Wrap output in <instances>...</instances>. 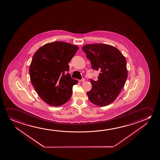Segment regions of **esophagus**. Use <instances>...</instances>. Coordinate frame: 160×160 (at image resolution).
<instances>
[{
	"label": "esophagus",
	"instance_id": "1",
	"mask_svg": "<svg viewBox=\"0 0 160 160\" xmlns=\"http://www.w3.org/2000/svg\"><path fill=\"white\" fill-rule=\"evenodd\" d=\"M85 81V79H82L81 80H79V81H80V82H84Z\"/></svg>",
	"mask_w": 160,
	"mask_h": 160
}]
</instances>
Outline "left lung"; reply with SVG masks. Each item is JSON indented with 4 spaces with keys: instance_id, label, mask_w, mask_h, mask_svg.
Segmentation results:
<instances>
[{
    "instance_id": "8db88e82",
    "label": "left lung",
    "mask_w": 160,
    "mask_h": 160,
    "mask_svg": "<svg viewBox=\"0 0 160 160\" xmlns=\"http://www.w3.org/2000/svg\"><path fill=\"white\" fill-rule=\"evenodd\" d=\"M92 68L100 71L98 81L90 79L92 88L87 92L89 100L97 106L115 101L128 78L126 60L115 47L104 44H87L82 48Z\"/></svg>"
}]
</instances>
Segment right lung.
I'll use <instances>...</instances> for the list:
<instances>
[{
    "label": "right lung",
    "instance_id": "add662e5",
    "mask_svg": "<svg viewBox=\"0 0 160 160\" xmlns=\"http://www.w3.org/2000/svg\"><path fill=\"white\" fill-rule=\"evenodd\" d=\"M79 47L62 42H50L40 47L30 65V80L40 98L50 106H62L72 95L78 84L69 71L71 61Z\"/></svg>",
    "mask_w": 160,
    "mask_h": 160
}]
</instances>
